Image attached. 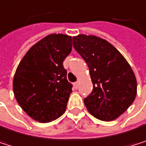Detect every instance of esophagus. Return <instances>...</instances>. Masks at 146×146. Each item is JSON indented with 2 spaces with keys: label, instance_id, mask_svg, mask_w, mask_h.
Wrapping results in <instances>:
<instances>
[{
  "label": "esophagus",
  "instance_id": "1",
  "mask_svg": "<svg viewBox=\"0 0 146 146\" xmlns=\"http://www.w3.org/2000/svg\"><path fill=\"white\" fill-rule=\"evenodd\" d=\"M78 86H79V82H75V83L74 84V87L75 89H77Z\"/></svg>",
  "mask_w": 146,
  "mask_h": 146
}]
</instances>
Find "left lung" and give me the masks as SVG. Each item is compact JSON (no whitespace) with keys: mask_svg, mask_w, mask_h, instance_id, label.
Masks as SVG:
<instances>
[{"mask_svg":"<svg viewBox=\"0 0 146 146\" xmlns=\"http://www.w3.org/2000/svg\"><path fill=\"white\" fill-rule=\"evenodd\" d=\"M72 44L87 63L93 84L92 93L84 99L87 110L104 121L117 119L137 95L132 67L111 43L101 37L80 34L72 37Z\"/></svg>","mask_w":146,"mask_h":146,"instance_id":"left-lung-1","label":"left lung"}]
</instances>
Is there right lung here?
I'll use <instances>...</instances> for the list:
<instances>
[{"label": "right lung", "instance_id": "1", "mask_svg": "<svg viewBox=\"0 0 146 146\" xmlns=\"http://www.w3.org/2000/svg\"><path fill=\"white\" fill-rule=\"evenodd\" d=\"M72 47V36L48 35L26 52L16 69L14 97L22 110L38 122L54 121L66 109L72 85L63 61Z\"/></svg>", "mask_w": 146, "mask_h": 146}]
</instances>
